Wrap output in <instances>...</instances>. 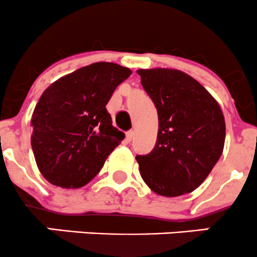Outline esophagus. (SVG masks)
I'll use <instances>...</instances> for the list:
<instances>
[{
  "instance_id": "1",
  "label": "esophagus",
  "mask_w": 257,
  "mask_h": 257,
  "mask_svg": "<svg viewBox=\"0 0 257 257\" xmlns=\"http://www.w3.org/2000/svg\"><path fill=\"white\" fill-rule=\"evenodd\" d=\"M133 138H134V131L126 132V134H125L126 142H132V139H133Z\"/></svg>"
}]
</instances>
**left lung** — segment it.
Returning a JSON list of instances; mask_svg holds the SVG:
<instances>
[{"label": "left lung", "instance_id": "obj_1", "mask_svg": "<svg viewBox=\"0 0 257 257\" xmlns=\"http://www.w3.org/2000/svg\"><path fill=\"white\" fill-rule=\"evenodd\" d=\"M159 115L155 148L138 155L154 192L177 197L196 190L219 160L225 121L218 102L198 81L174 69L138 70Z\"/></svg>", "mask_w": 257, "mask_h": 257}]
</instances>
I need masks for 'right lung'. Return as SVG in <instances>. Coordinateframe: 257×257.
Instances as JSON below:
<instances>
[{
    "mask_svg": "<svg viewBox=\"0 0 257 257\" xmlns=\"http://www.w3.org/2000/svg\"><path fill=\"white\" fill-rule=\"evenodd\" d=\"M132 71L94 63L53 82L32 115V149L45 180L63 188L87 185L123 140L106 104Z\"/></svg>",
    "mask_w": 257,
    "mask_h": 257,
    "instance_id": "right-lung-1",
    "label": "right lung"
}]
</instances>
